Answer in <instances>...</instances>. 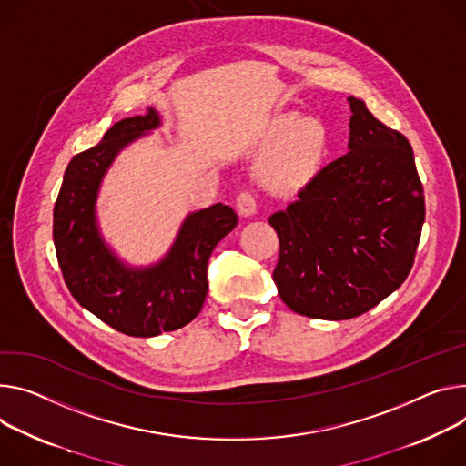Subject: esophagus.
<instances>
[{"label": "esophagus", "mask_w": 466, "mask_h": 466, "mask_svg": "<svg viewBox=\"0 0 466 466\" xmlns=\"http://www.w3.org/2000/svg\"><path fill=\"white\" fill-rule=\"evenodd\" d=\"M236 204H238L239 214L245 216V218H247V216H252V214H257L258 200H257V195L252 193V191H241V193L238 195Z\"/></svg>", "instance_id": "1"}]
</instances>
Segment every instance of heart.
Masks as SVG:
<instances>
[{"mask_svg":"<svg viewBox=\"0 0 466 466\" xmlns=\"http://www.w3.org/2000/svg\"><path fill=\"white\" fill-rule=\"evenodd\" d=\"M262 147L268 148L258 165L262 182L288 193L305 187L321 171L329 152V132L316 118L286 113L269 122Z\"/></svg>","mask_w":466,"mask_h":466,"instance_id":"b5f03b06","label":"heart"}]
</instances>
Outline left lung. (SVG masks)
<instances>
[{"label": "left lung", "mask_w": 466, "mask_h": 466, "mask_svg": "<svg viewBox=\"0 0 466 466\" xmlns=\"http://www.w3.org/2000/svg\"><path fill=\"white\" fill-rule=\"evenodd\" d=\"M350 106V152L269 218L280 243V299L301 316L334 321L368 312L405 282L426 219L407 137L362 100L351 96Z\"/></svg>", "instance_id": "left-lung-1"}]
</instances>
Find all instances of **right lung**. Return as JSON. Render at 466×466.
Returning <instances> with one entry per match:
<instances>
[{"label":"right lung","mask_w":466,"mask_h":466,"mask_svg":"<svg viewBox=\"0 0 466 466\" xmlns=\"http://www.w3.org/2000/svg\"><path fill=\"white\" fill-rule=\"evenodd\" d=\"M157 126L154 109L115 122L96 147L72 157L54 206L56 255L72 298L115 330L143 338L177 330L200 312L211 250L238 225L230 206L214 204L184 221L157 266L130 269L116 260L96 228V193L116 152Z\"/></svg>","instance_id":"right-lung-1"}]
</instances>
